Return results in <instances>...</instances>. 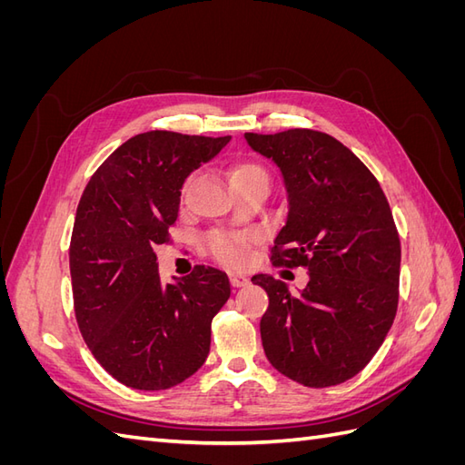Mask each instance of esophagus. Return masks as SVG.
Here are the masks:
<instances>
[{
  "instance_id": "34e87169",
  "label": "esophagus",
  "mask_w": 465,
  "mask_h": 465,
  "mask_svg": "<svg viewBox=\"0 0 465 465\" xmlns=\"http://www.w3.org/2000/svg\"><path fill=\"white\" fill-rule=\"evenodd\" d=\"M229 279H231V285H232L234 289H241V287H246V285H248V277L242 275V273H231Z\"/></svg>"
}]
</instances>
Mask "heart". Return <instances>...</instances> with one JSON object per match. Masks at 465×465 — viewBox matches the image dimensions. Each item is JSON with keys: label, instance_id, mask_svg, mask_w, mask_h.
I'll list each match as a JSON object with an SVG mask.
<instances>
[{"label": "heart", "instance_id": "b5f03b06", "mask_svg": "<svg viewBox=\"0 0 465 465\" xmlns=\"http://www.w3.org/2000/svg\"><path fill=\"white\" fill-rule=\"evenodd\" d=\"M229 182L232 190L244 192L252 186H263L265 190L270 188V171L252 159H242L232 164L229 171ZM190 182L184 184L182 195L188 192ZM203 248L209 258H213L217 263L227 267H242L248 262L250 248H252V236L248 234H232V232H213L205 238Z\"/></svg>", "mask_w": 465, "mask_h": 465}]
</instances>
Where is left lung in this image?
Listing matches in <instances>:
<instances>
[{"mask_svg":"<svg viewBox=\"0 0 465 465\" xmlns=\"http://www.w3.org/2000/svg\"><path fill=\"white\" fill-rule=\"evenodd\" d=\"M244 137L275 161L289 193L270 260L311 273L301 294L272 275L252 277L270 297L260 322L265 357L302 386L341 384L371 362L398 312L401 246L390 203L364 163L328 134Z\"/></svg>","mask_w":465,"mask_h":465,"instance_id":"left-lung-1","label":"left lung"}]
</instances>
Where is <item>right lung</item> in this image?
Returning <instances> with one entry per match:
<instances>
[{
    "instance_id": "obj_1",
    "label": "right lung",
    "mask_w": 465,
    "mask_h": 465,
    "mask_svg": "<svg viewBox=\"0 0 465 465\" xmlns=\"http://www.w3.org/2000/svg\"><path fill=\"white\" fill-rule=\"evenodd\" d=\"M231 135L153 130L122 143L83 192L69 242L79 331L101 367L135 390H166L205 362L211 320L231 297L227 273L195 265L163 283L159 244H171L180 188Z\"/></svg>"
}]
</instances>
